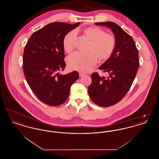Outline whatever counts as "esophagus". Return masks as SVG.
<instances>
[{"mask_svg": "<svg viewBox=\"0 0 159 159\" xmlns=\"http://www.w3.org/2000/svg\"><path fill=\"white\" fill-rule=\"evenodd\" d=\"M83 76H84V73H79V76L80 77H83Z\"/></svg>", "mask_w": 159, "mask_h": 159, "instance_id": "esophagus-1", "label": "esophagus"}]
</instances>
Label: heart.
Returning <instances> with one entry per match:
<instances>
[{
    "label": "heart",
    "instance_id": "b5f03b06",
    "mask_svg": "<svg viewBox=\"0 0 159 159\" xmlns=\"http://www.w3.org/2000/svg\"><path fill=\"white\" fill-rule=\"evenodd\" d=\"M83 34L91 40L87 53L75 52L67 60L68 67L74 70L87 72L91 70L97 61V57L101 60L108 59L114 52L116 46L114 36L106 33L98 27H89L84 29ZM77 33L71 30L67 33L63 39L62 45L65 52H71L76 42Z\"/></svg>",
    "mask_w": 159,
    "mask_h": 159
}]
</instances>
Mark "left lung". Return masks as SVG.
<instances>
[{"instance_id": "left-lung-1", "label": "left lung", "mask_w": 159, "mask_h": 159, "mask_svg": "<svg viewBox=\"0 0 159 159\" xmlns=\"http://www.w3.org/2000/svg\"><path fill=\"white\" fill-rule=\"evenodd\" d=\"M110 28L116 39L112 55L99 69L107 76L92 74V83L88 87L91 100L102 107L113 106L123 98L135 78L139 66L138 51L134 39L113 22L95 23Z\"/></svg>"}]
</instances>
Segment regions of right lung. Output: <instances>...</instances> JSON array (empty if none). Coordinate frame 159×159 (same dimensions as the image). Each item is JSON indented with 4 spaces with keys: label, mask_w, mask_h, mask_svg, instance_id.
<instances>
[{
    "label": "right lung",
    "mask_w": 159,
    "mask_h": 159,
    "mask_svg": "<svg viewBox=\"0 0 159 159\" xmlns=\"http://www.w3.org/2000/svg\"><path fill=\"white\" fill-rule=\"evenodd\" d=\"M79 24H48L35 31L24 48V75L31 91L47 105L63 104L68 98L71 86L79 77L76 71L65 75L59 73L66 66L63 39Z\"/></svg>",
    "instance_id": "add662e5"
}]
</instances>
